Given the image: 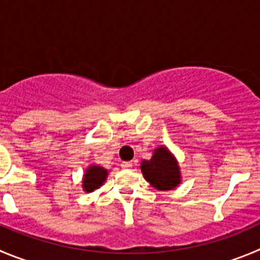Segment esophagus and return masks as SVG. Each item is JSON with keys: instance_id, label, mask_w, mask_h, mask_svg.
I'll use <instances>...</instances> for the list:
<instances>
[{"instance_id": "obj_1", "label": "esophagus", "mask_w": 260, "mask_h": 260, "mask_svg": "<svg viewBox=\"0 0 260 260\" xmlns=\"http://www.w3.org/2000/svg\"><path fill=\"white\" fill-rule=\"evenodd\" d=\"M133 167L132 161H123L122 163V168L123 169H131Z\"/></svg>"}]
</instances>
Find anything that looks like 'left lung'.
Wrapping results in <instances>:
<instances>
[{
    "label": "left lung",
    "mask_w": 260,
    "mask_h": 260,
    "mask_svg": "<svg viewBox=\"0 0 260 260\" xmlns=\"http://www.w3.org/2000/svg\"><path fill=\"white\" fill-rule=\"evenodd\" d=\"M141 171L145 179L156 190H173L181 183L178 163L166 146L155 149L151 159L141 163Z\"/></svg>",
    "instance_id": "8db88e82"
}]
</instances>
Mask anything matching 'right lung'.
Listing matches in <instances>:
<instances>
[{
    "label": "right lung",
    "mask_w": 260,
    "mask_h": 260,
    "mask_svg": "<svg viewBox=\"0 0 260 260\" xmlns=\"http://www.w3.org/2000/svg\"><path fill=\"white\" fill-rule=\"evenodd\" d=\"M106 177H108V171L105 168L100 166H89L84 172L82 187L86 192H92L104 185Z\"/></svg>",
    "instance_id": "obj_1"
}]
</instances>
